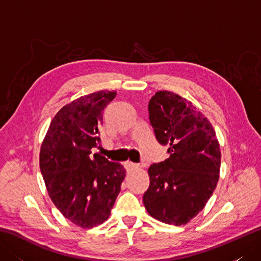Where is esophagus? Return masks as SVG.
I'll use <instances>...</instances> for the list:
<instances>
[{"instance_id":"34e87169","label":"esophagus","mask_w":261,"mask_h":261,"mask_svg":"<svg viewBox=\"0 0 261 261\" xmlns=\"http://www.w3.org/2000/svg\"><path fill=\"white\" fill-rule=\"evenodd\" d=\"M124 167L126 170H134L138 167H140V165L138 164H135V163H131V162H125L124 163Z\"/></svg>"}]
</instances>
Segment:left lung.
<instances>
[{
  "mask_svg": "<svg viewBox=\"0 0 261 261\" xmlns=\"http://www.w3.org/2000/svg\"><path fill=\"white\" fill-rule=\"evenodd\" d=\"M148 109L157 140L169 146L170 156L149 167L150 185L143 204L160 222L186 224L204 208L218 184V138L207 118L178 94L159 91Z\"/></svg>",
  "mask_w": 261,
  "mask_h": 261,
  "instance_id": "left-lung-1",
  "label": "left lung"
}]
</instances>
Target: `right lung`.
Here are the masks:
<instances>
[{
	"mask_svg": "<svg viewBox=\"0 0 261 261\" xmlns=\"http://www.w3.org/2000/svg\"><path fill=\"white\" fill-rule=\"evenodd\" d=\"M115 91H99L66 104L54 116L40 149V170L60 213L83 229L109 219L125 169L91 149L99 145L103 110Z\"/></svg>",
	"mask_w": 261,
	"mask_h": 261,
	"instance_id": "add662e5",
	"label": "right lung"
}]
</instances>
